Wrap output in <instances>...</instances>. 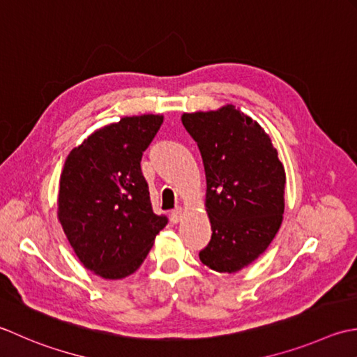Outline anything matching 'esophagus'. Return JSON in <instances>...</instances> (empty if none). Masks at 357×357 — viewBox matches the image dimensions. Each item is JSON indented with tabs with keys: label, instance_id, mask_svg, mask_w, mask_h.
<instances>
[{
	"label": "esophagus",
	"instance_id": "1",
	"mask_svg": "<svg viewBox=\"0 0 357 357\" xmlns=\"http://www.w3.org/2000/svg\"><path fill=\"white\" fill-rule=\"evenodd\" d=\"M183 209L181 208H177V209H174L172 213H171V219H172V222H180L181 220V217H183Z\"/></svg>",
	"mask_w": 357,
	"mask_h": 357
}]
</instances>
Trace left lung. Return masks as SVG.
Instances as JSON below:
<instances>
[{
  "label": "left lung",
  "mask_w": 357,
  "mask_h": 357,
  "mask_svg": "<svg viewBox=\"0 0 357 357\" xmlns=\"http://www.w3.org/2000/svg\"><path fill=\"white\" fill-rule=\"evenodd\" d=\"M206 174L211 242L199 257L217 273L252 264L278 234L285 209V168L271 138L238 107L181 115Z\"/></svg>",
  "instance_id": "left-lung-1"
}]
</instances>
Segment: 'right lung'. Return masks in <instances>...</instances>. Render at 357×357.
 I'll return each mask as SVG.
<instances>
[{
	"label": "right lung",
	"instance_id": "obj_1",
	"mask_svg": "<svg viewBox=\"0 0 357 357\" xmlns=\"http://www.w3.org/2000/svg\"><path fill=\"white\" fill-rule=\"evenodd\" d=\"M163 115L123 117L97 129L64 162L58 220L86 270L103 279L135 273L168 219L154 214L142 155Z\"/></svg>",
	"mask_w": 357,
	"mask_h": 357
}]
</instances>
